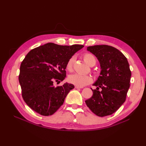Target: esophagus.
Returning a JSON list of instances; mask_svg holds the SVG:
<instances>
[{
	"label": "esophagus",
	"instance_id": "obj_1",
	"mask_svg": "<svg viewBox=\"0 0 146 146\" xmlns=\"http://www.w3.org/2000/svg\"><path fill=\"white\" fill-rule=\"evenodd\" d=\"M75 88H76V89H81V88H81L80 86H75Z\"/></svg>",
	"mask_w": 146,
	"mask_h": 146
}]
</instances>
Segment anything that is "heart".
Returning a JSON list of instances; mask_svg holds the SVG:
<instances>
[{"instance_id":"1","label":"heart","mask_w":146,"mask_h":146,"mask_svg":"<svg viewBox=\"0 0 146 146\" xmlns=\"http://www.w3.org/2000/svg\"><path fill=\"white\" fill-rule=\"evenodd\" d=\"M83 58L86 64L90 66L96 64V61L93 55L89 54V53H86V54H85L83 55ZM74 60V56H72L68 61L67 64H66V69L69 71H72V70ZM68 82L77 86L82 87L91 83L92 82V78L91 76H88V75L74 74L70 75L68 77Z\"/></svg>"}]
</instances>
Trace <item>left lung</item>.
Instances as JSON below:
<instances>
[{
  "label": "left lung",
  "mask_w": 146,
  "mask_h": 146,
  "mask_svg": "<svg viewBox=\"0 0 146 146\" xmlns=\"http://www.w3.org/2000/svg\"><path fill=\"white\" fill-rule=\"evenodd\" d=\"M87 50L98 58L101 70L92 85L97 86L96 90H92L93 95L85 103L97 116L111 115L125 101L131 76L129 64L122 53L111 46H89Z\"/></svg>",
  "instance_id": "left-lung-1"
}]
</instances>
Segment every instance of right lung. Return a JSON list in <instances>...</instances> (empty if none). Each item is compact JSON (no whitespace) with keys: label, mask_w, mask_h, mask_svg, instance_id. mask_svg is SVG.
<instances>
[{"label":"right lung","mask_w":146,"mask_h":146,"mask_svg":"<svg viewBox=\"0 0 146 146\" xmlns=\"http://www.w3.org/2000/svg\"><path fill=\"white\" fill-rule=\"evenodd\" d=\"M83 45L60 46L47 43L30 50L21 63L19 82L25 102L42 116L55 113L64 103L72 84L55 87L54 82L63 81L69 59Z\"/></svg>","instance_id":"1"}]
</instances>
